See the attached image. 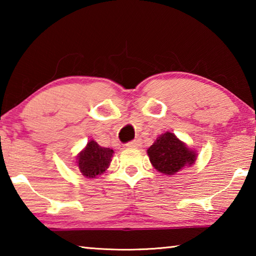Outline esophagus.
Wrapping results in <instances>:
<instances>
[{
  "instance_id": "obj_1",
  "label": "esophagus",
  "mask_w": 256,
  "mask_h": 256,
  "mask_svg": "<svg viewBox=\"0 0 256 256\" xmlns=\"http://www.w3.org/2000/svg\"><path fill=\"white\" fill-rule=\"evenodd\" d=\"M128 148H133V149L140 148V146H141V140H138V138H136V140H134L132 142H128Z\"/></svg>"
}]
</instances>
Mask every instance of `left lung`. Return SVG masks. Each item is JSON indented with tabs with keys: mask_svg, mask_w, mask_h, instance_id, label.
<instances>
[{
	"mask_svg": "<svg viewBox=\"0 0 256 256\" xmlns=\"http://www.w3.org/2000/svg\"><path fill=\"white\" fill-rule=\"evenodd\" d=\"M146 154L152 166L164 175H175L186 167L196 164V150L180 140L174 133L164 132L150 146Z\"/></svg>",
	"mask_w": 256,
	"mask_h": 256,
	"instance_id": "left-lung-1",
	"label": "left lung"
}]
</instances>
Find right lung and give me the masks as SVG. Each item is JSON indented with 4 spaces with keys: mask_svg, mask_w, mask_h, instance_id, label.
I'll use <instances>...</instances> for the list:
<instances>
[{
    "mask_svg": "<svg viewBox=\"0 0 256 256\" xmlns=\"http://www.w3.org/2000/svg\"><path fill=\"white\" fill-rule=\"evenodd\" d=\"M114 151L110 148H104L94 140L88 144L76 156V166L82 175L86 178H96L105 172L112 162Z\"/></svg>",
    "mask_w": 256,
    "mask_h": 256,
    "instance_id": "1",
    "label": "right lung"
}]
</instances>
